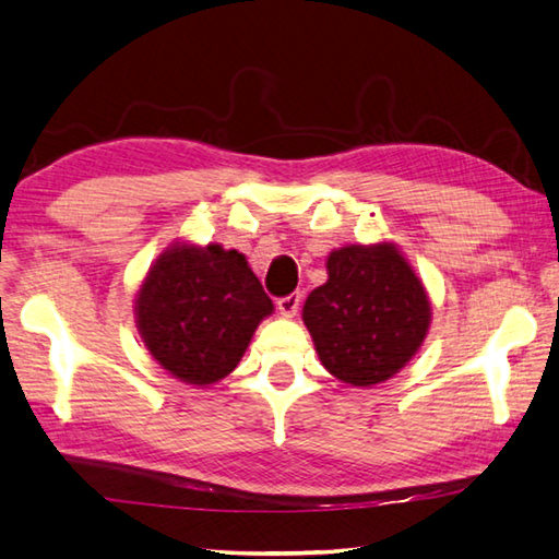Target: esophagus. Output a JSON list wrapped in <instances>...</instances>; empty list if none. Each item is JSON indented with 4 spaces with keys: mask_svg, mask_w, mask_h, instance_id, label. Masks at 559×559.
<instances>
[{
    "mask_svg": "<svg viewBox=\"0 0 559 559\" xmlns=\"http://www.w3.org/2000/svg\"><path fill=\"white\" fill-rule=\"evenodd\" d=\"M299 307H301V292H292V294H287V297H280L277 299V309H280V313L282 316H297V311H299Z\"/></svg>",
    "mask_w": 559,
    "mask_h": 559,
    "instance_id": "1",
    "label": "esophagus"
}]
</instances>
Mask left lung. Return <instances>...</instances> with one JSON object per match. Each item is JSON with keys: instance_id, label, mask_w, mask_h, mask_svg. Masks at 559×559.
I'll use <instances>...</instances> for the list:
<instances>
[{"instance_id": "left-lung-1", "label": "left lung", "mask_w": 559, "mask_h": 559, "mask_svg": "<svg viewBox=\"0 0 559 559\" xmlns=\"http://www.w3.org/2000/svg\"><path fill=\"white\" fill-rule=\"evenodd\" d=\"M325 370L353 386L396 374L424 343L426 289L394 246H347L329 255V282L304 304Z\"/></svg>"}]
</instances>
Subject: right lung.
Here are the masks:
<instances>
[{
  "label": "right lung",
  "mask_w": 559,
  "mask_h": 559,
  "mask_svg": "<svg viewBox=\"0 0 559 559\" xmlns=\"http://www.w3.org/2000/svg\"><path fill=\"white\" fill-rule=\"evenodd\" d=\"M272 301L238 250L175 246L151 267L135 299L151 355L189 384L236 370Z\"/></svg>",
  "instance_id": "1"
}]
</instances>
